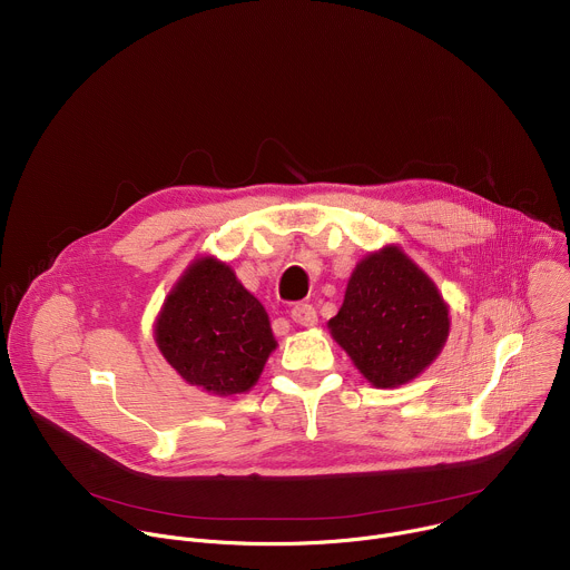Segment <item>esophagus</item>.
<instances>
[{
    "label": "esophagus",
    "instance_id": "esophagus-1",
    "mask_svg": "<svg viewBox=\"0 0 570 570\" xmlns=\"http://www.w3.org/2000/svg\"><path fill=\"white\" fill-rule=\"evenodd\" d=\"M291 317H293L297 324H302V327H313V324L317 322L315 308H313L311 304H306V302L295 304V306L291 308Z\"/></svg>",
    "mask_w": 570,
    "mask_h": 570
}]
</instances>
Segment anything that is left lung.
Listing matches in <instances>:
<instances>
[{
    "mask_svg": "<svg viewBox=\"0 0 570 570\" xmlns=\"http://www.w3.org/2000/svg\"><path fill=\"white\" fill-rule=\"evenodd\" d=\"M327 327L374 387H396L440 356L451 317L435 282L399 246H383L356 264Z\"/></svg>",
    "mask_w": 570,
    "mask_h": 570,
    "instance_id": "8db88e82",
    "label": "left lung"
}]
</instances>
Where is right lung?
I'll use <instances>...</instances> for the list:
<instances>
[{
    "label": "right lung",
    "instance_id": "1",
    "mask_svg": "<svg viewBox=\"0 0 570 570\" xmlns=\"http://www.w3.org/2000/svg\"><path fill=\"white\" fill-rule=\"evenodd\" d=\"M153 338L189 383L216 396L248 392L277 341L264 304L216 257H196L161 304Z\"/></svg>",
    "mask_w": 570,
    "mask_h": 570
}]
</instances>
